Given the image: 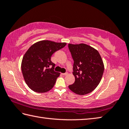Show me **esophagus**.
<instances>
[{"mask_svg": "<svg viewBox=\"0 0 129 129\" xmlns=\"http://www.w3.org/2000/svg\"><path fill=\"white\" fill-rule=\"evenodd\" d=\"M61 74H62V75H67L68 74V73H61Z\"/></svg>", "mask_w": 129, "mask_h": 129, "instance_id": "esophagus-1", "label": "esophagus"}]
</instances>
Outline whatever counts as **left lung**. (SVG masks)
I'll use <instances>...</instances> for the list:
<instances>
[{"label": "left lung", "mask_w": 129, "mask_h": 129, "mask_svg": "<svg viewBox=\"0 0 129 129\" xmlns=\"http://www.w3.org/2000/svg\"><path fill=\"white\" fill-rule=\"evenodd\" d=\"M74 60L73 74L75 82L69 88L79 95L92 92L101 82L104 64L97 50L87 44H68Z\"/></svg>", "instance_id": "obj_1"}]
</instances>
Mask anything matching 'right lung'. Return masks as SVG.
<instances>
[{"instance_id": "add662e5", "label": "right lung", "mask_w": 129, "mask_h": 129, "mask_svg": "<svg viewBox=\"0 0 129 129\" xmlns=\"http://www.w3.org/2000/svg\"><path fill=\"white\" fill-rule=\"evenodd\" d=\"M65 42L43 40L30 47L23 57L21 69L25 82L34 92L45 93L54 86L60 73L54 71L52 55L65 46Z\"/></svg>"}]
</instances>
